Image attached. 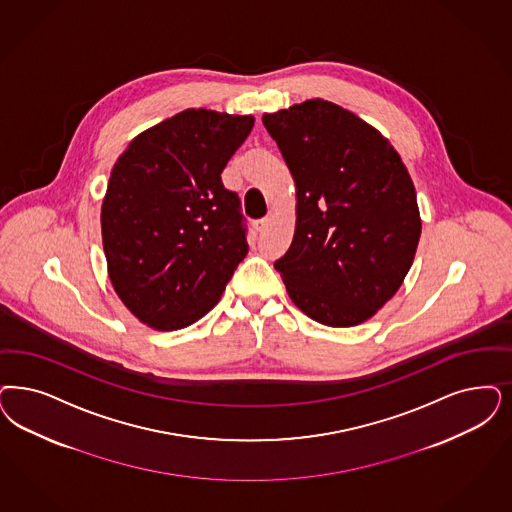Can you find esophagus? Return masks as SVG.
Returning a JSON list of instances; mask_svg holds the SVG:
<instances>
[{
    "label": "esophagus",
    "instance_id": "obj_1",
    "mask_svg": "<svg viewBox=\"0 0 512 512\" xmlns=\"http://www.w3.org/2000/svg\"><path fill=\"white\" fill-rule=\"evenodd\" d=\"M270 223H272L270 217H263V219H259V221L255 223V230H257V232H265V230L270 227Z\"/></svg>",
    "mask_w": 512,
    "mask_h": 512
}]
</instances>
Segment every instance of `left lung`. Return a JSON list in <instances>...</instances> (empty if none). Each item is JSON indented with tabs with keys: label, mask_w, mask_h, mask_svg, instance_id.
I'll list each match as a JSON object with an SVG mask.
<instances>
[{
	"label": "left lung",
	"mask_w": 512,
	"mask_h": 512,
	"mask_svg": "<svg viewBox=\"0 0 512 512\" xmlns=\"http://www.w3.org/2000/svg\"><path fill=\"white\" fill-rule=\"evenodd\" d=\"M297 187L295 236L274 268L329 327L371 319L401 287L422 234L416 189L376 128L327 100L263 115Z\"/></svg>",
	"instance_id": "left-lung-1"
}]
</instances>
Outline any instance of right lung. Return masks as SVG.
<instances>
[{"label":"right lung","instance_id":"obj_1","mask_svg":"<svg viewBox=\"0 0 512 512\" xmlns=\"http://www.w3.org/2000/svg\"><path fill=\"white\" fill-rule=\"evenodd\" d=\"M255 119L185 109L130 141L102 204L109 280L157 331L204 318L247 255L238 194L221 172Z\"/></svg>","mask_w":512,"mask_h":512}]
</instances>
